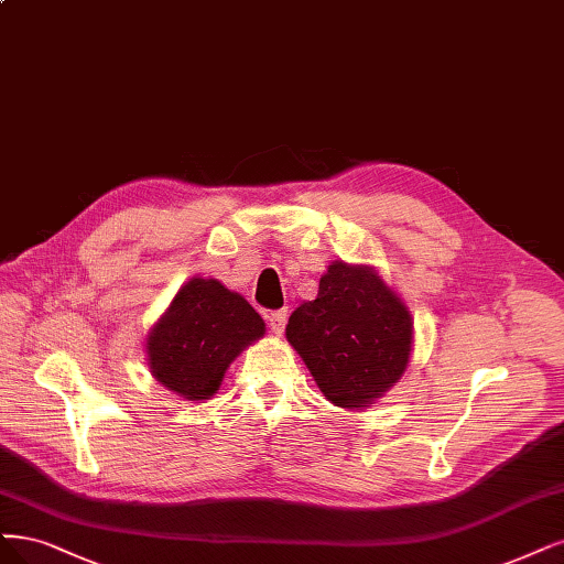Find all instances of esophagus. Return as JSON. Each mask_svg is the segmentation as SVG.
Instances as JSON below:
<instances>
[{
  "label": "esophagus",
  "mask_w": 564,
  "mask_h": 564,
  "mask_svg": "<svg viewBox=\"0 0 564 564\" xmlns=\"http://www.w3.org/2000/svg\"><path fill=\"white\" fill-rule=\"evenodd\" d=\"M284 324H286V310H275V313L268 315V326L275 336H282Z\"/></svg>",
  "instance_id": "34e87169"
}]
</instances>
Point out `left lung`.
<instances>
[{
	"label": "left lung",
	"mask_w": 564,
	"mask_h": 564,
	"mask_svg": "<svg viewBox=\"0 0 564 564\" xmlns=\"http://www.w3.org/2000/svg\"><path fill=\"white\" fill-rule=\"evenodd\" d=\"M286 340L328 401L364 411L405 373L413 315L373 265L334 261L317 299L291 313Z\"/></svg>",
	"instance_id": "1"
}]
</instances>
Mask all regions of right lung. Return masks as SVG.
I'll return each instance as SVG.
<instances>
[{
	"label": "right lung",
	"mask_w": 564,
	"mask_h": 564,
	"mask_svg": "<svg viewBox=\"0 0 564 564\" xmlns=\"http://www.w3.org/2000/svg\"><path fill=\"white\" fill-rule=\"evenodd\" d=\"M265 334L245 296L215 278H191L147 336V364L165 390L186 401L217 394L226 368Z\"/></svg>",
	"instance_id": "add662e5"
}]
</instances>
